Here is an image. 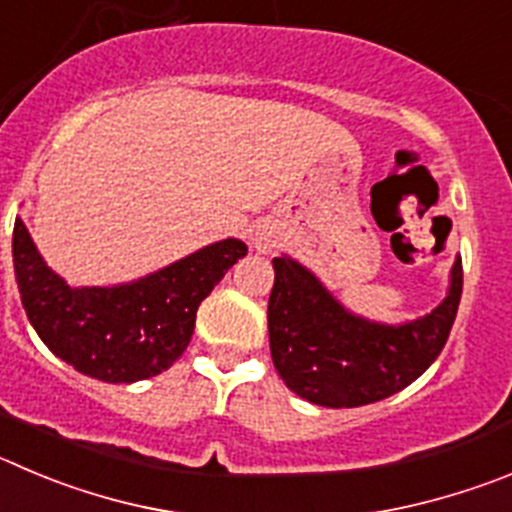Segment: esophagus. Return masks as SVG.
<instances>
[{"mask_svg": "<svg viewBox=\"0 0 512 512\" xmlns=\"http://www.w3.org/2000/svg\"><path fill=\"white\" fill-rule=\"evenodd\" d=\"M278 242H280V234L270 222H257L255 227H252L250 245L255 247L257 252H262V255H267V252L275 250V247H278Z\"/></svg>", "mask_w": 512, "mask_h": 512, "instance_id": "1", "label": "esophagus"}]
</instances>
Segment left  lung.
<instances>
[{
    "instance_id": "obj_1",
    "label": "left lung",
    "mask_w": 512,
    "mask_h": 512,
    "mask_svg": "<svg viewBox=\"0 0 512 512\" xmlns=\"http://www.w3.org/2000/svg\"><path fill=\"white\" fill-rule=\"evenodd\" d=\"M272 267V364L300 399L331 409L374 404L417 381L447 343L462 295V260L455 257L437 308L407 323H379L351 313L293 257H275Z\"/></svg>"
}]
</instances>
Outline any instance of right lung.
I'll return each instance as SVG.
<instances>
[{
  "instance_id": "1",
  "label": "right lung",
  "mask_w": 512,
  "mask_h": 512,
  "mask_svg": "<svg viewBox=\"0 0 512 512\" xmlns=\"http://www.w3.org/2000/svg\"><path fill=\"white\" fill-rule=\"evenodd\" d=\"M245 255V242L227 237L131 283L73 288L47 265L22 217L12 234L14 278L37 336L75 371L108 384L169 369L189 346L202 300Z\"/></svg>"
}]
</instances>
